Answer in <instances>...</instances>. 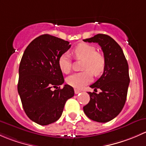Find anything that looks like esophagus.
Here are the masks:
<instances>
[{
  "label": "esophagus",
  "instance_id": "1",
  "mask_svg": "<svg viewBox=\"0 0 146 146\" xmlns=\"http://www.w3.org/2000/svg\"><path fill=\"white\" fill-rule=\"evenodd\" d=\"M82 91H80V90H78V89H74V94H79V93H81Z\"/></svg>",
  "mask_w": 146,
  "mask_h": 146
}]
</instances>
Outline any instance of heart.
<instances>
[{
    "label": "heart",
    "instance_id": "b5f03b06",
    "mask_svg": "<svg viewBox=\"0 0 146 146\" xmlns=\"http://www.w3.org/2000/svg\"><path fill=\"white\" fill-rule=\"evenodd\" d=\"M72 54L76 59H84V72L75 73L67 78V83L76 88H82L89 84L93 79V73L96 76L101 74L106 67L104 55L96 51V48L87 43H79L72 50ZM58 65L64 74L70 72L72 61L67 52L62 53L58 59Z\"/></svg>",
    "mask_w": 146,
    "mask_h": 146
}]
</instances>
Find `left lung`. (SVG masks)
<instances>
[{"instance_id": "obj_1", "label": "left lung", "mask_w": 146, "mask_h": 146, "mask_svg": "<svg viewBox=\"0 0 146 146\" xmlns=\"http://www.w3.org/2000/svg\"><path fill=\"white\" fill-rule=\"evenodd\" d=\"M83 40L98 43L106 59L103 74L90 86L101 92H88L90 101L83 108L84 112L94 121L108 122L117 116L125 104L130 82L128 63L121 48L110 36L98 34Z\"/></svg>"}]
</instances>
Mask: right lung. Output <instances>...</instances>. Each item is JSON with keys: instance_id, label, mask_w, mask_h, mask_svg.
Segmentation results:
<instances>
[{"instance_id": "obj_1", "label": "right lung", "mask_w": 146, "mask_h": 146, "mask_svg": "<svg viewBox=\"0 0 146 146\" xmlns=\"http://www.w3.org/2000/svg\"><path fill=\"white\" fill-rule=\"evenodd\" d=\"M70 42L43 34L25 49L19 67L17 91L27 117L40 125H48L62 115L66 101L74 95V88L64 83L58 59L70 49ZM56 88L52 91L51 88Z\"/></svg>"}]
</instances>
